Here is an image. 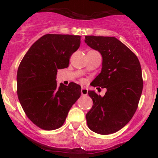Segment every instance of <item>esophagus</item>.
I'll return each mask as SVG.
<instances>
[{"instance_id": "34e87169", "label": "esophagus", "mask_w": 158, "mask_h": 158, "mask_svg": "<svg viewBox=\"0 0 158 158\" xmlns=\"http://www.w3.org/2000/svg\"><path fill=\"white\" fill-rule=\"evenodd\" d=\"M81 94L83 95V96H87L88 95V89L85 87L82 88L81 89Z\"/></svg>"}]
</instances>
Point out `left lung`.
<instances>
[{
    "label": "left lung",
    "mask_w": 158,
    "mask_h": 158,
    "mask_svg": "<svg viewBox=\"0 0 158 158\" xmlns=\"http://www.w3.org/2000/svg\"><path fill=\"white\" fill-rule=\"evenodd\" d=\"M85 42L102 56L101 72L93 86L106 88L103 96L89 90L93 100L86 114L88 127L99 135H110L122 129L137 109L143 88L139 61L135 53L113 36H85Z\"/></svg>",
    "instance_id": "8db88e82"
}]
</instances>
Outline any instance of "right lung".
Wrapping results in <instances>:
<instances>
[{
  "mask_svg": "<svg viewBox=\"0 0 158 158\" xmlns=\"http://www.w3.org/2000/svg\"><path fill=\"white\" fill-rule=\"evenodd\" d=\"M81 44V36L45 34L36 41L17 71V94L27 117L40 128L53 130L64 124L81 94L75 83L57 85V70L68 68L70 57Z\"/></svg>",
  "mask_w": 158,
  "mask_h": 158,
  "instance_id": "1",
  "label": "right lung"
}]
</instances>
